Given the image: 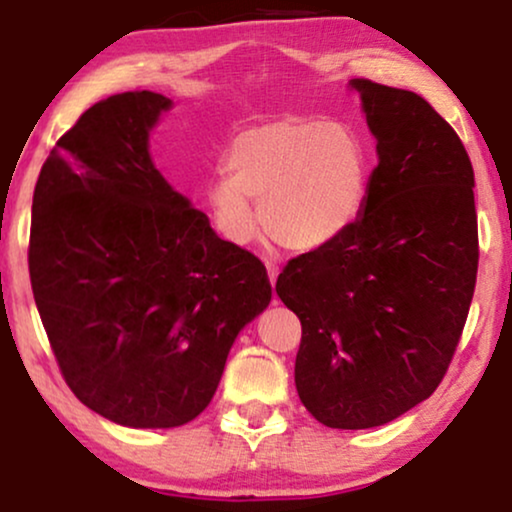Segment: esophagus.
<instances>
[{"instance_id": "esophagus-1", "label": "esophagus", "mask_w": 512, "mask_h": 512, "mask_svg": "<svg viewBox=\"0 0 512 512\" xmlns=\"http://www.w3.org/2000/svg\"><path fill=\"white\" fill-rule=\"evenodd\" d=\"M264 264H267V274H269V281H272V286L276 284V276H279V267L272 260H264Z\"/></svg>"}]
</instances>
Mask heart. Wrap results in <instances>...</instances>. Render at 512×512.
Instances as JSON below:
<instances>
[{
    "label": "heart",
    "instance_id": "1",
    "mask_svg": "<svg viewBox=\"0 0 512 512\" xmlns=\"http://www.w3.org/2000/svg\"><path fill=\"white\" fill-rule=\"evenodd\" d=\"M368 192V156L354 129L315 117H281L238 132L223 154V175L207 190L216 231L243 245L260 223L293 252L342 238Z\"/></svg>",
    "mask_w": 512,
    "mask_h": 512
}]
</instances>
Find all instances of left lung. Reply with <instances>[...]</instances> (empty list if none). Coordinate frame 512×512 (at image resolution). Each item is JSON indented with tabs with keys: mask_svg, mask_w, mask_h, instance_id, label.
I'll use <instances>...</instances> for the list:
<instances>
[{
	"mask_svg": "<svg viewBox=\"0 0 512 512\" xmlns=\"http://www.w3.org/2000/svg\"><path fill=\"white\" fill-rule=\"evenodd\" d=\"M378 166L354 226L289 260L276 293L301 320L296 390L330 428H373L436 392L479 267L474 170L419 93L351 79Z\"/></svg>",
	"mask_w": 512,
	"mask_h": 512,
	"instance_id": "left-lung-1",
	"label": "left lung"
}]
</instances>
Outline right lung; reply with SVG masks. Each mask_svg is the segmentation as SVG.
Here are the masks:
<instances>
[{
  "instance_id": "right-lung-1",
  "label": "right lung",
  "mask_w": 512,
  "mask_h": 512,
  "mask_svg": "<svg viewBox=\"0 0 512 512\" xmlns=\"http://www.w3.org/2000/svg\"><path fill=\"white\" fill-rule=\"evenodd\" d=\"M154 91L110 96L57 139L33 192L28 272L64 383L120 426L207 409L238 332L272 301L260 257L168 185Z\"/></svg>"
}]
</instances>
